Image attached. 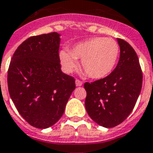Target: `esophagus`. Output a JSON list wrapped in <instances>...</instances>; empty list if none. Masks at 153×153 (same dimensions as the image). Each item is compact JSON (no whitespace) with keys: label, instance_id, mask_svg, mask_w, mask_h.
<instances>
[{"label":"esophagus","instance_id":"1","mask_svg":"<svg viewBox=\"0 0 153 153\" xmlns=\"http://www.w3.org/2000/svg\"><path fill=\"white\" fill-rule=\"evenodd\" d=\"M75 84H76L77 87H80V86L82 85V82L79 79H76L75 80Z\"/></svg>","mask_w":153,"mask_h":153}]
</instances>
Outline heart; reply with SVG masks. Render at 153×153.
<instances>
[{
  "label": "heart",
  "mask_w": 153,
  "mask_h": 153,
  "mask_svg": "<svg viewBox=\"0 0 153 153\" xmlns=\"http://www.w3.org/2000/svg\"><path fill=\"white\" fill-rule=\"evenodd\" d=\"M60 61L64 71L71 73L77 67V60L88 76L103 79L114 70L119 56V46L114 39L95 37L74 45L70 52H60Z\"/></svg>",
  "instance_id": "obj_1"
}]
</instances>
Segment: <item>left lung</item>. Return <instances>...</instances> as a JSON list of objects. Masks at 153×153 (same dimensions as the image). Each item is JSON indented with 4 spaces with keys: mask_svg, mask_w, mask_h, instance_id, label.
Segmentation results:
<instances>
[{
    "mask_svg": "<svg viewBox=\"0 0 153 153\" xmlns=\"http://www.w3.org/2000/svg\"><path fill=\"white\" fill-rule=\"evenodd\" d=\"M120 57L109 75L93 82H85L86 110L98 125L111 128L119 125L133 110L140 96L143 74L134 48L117 39Z\"/></svg>",
    "mask_w": 153,
    "mask_h": 153,
    "instance_id": "obj_1",
    "label": "left lung"
}]
</instances>
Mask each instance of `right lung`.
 <instances>
[{
	"label": "right lung",
	"mask_w": 153,
	"mask_h": 153,
	"mask_svg": "<svg viewBox=\"0 0 153 153\" xmlns=\"http://www.w3.org/2000/svg\"><path fill=\"white\" fill-rule=\"evenodd\" d=\"M56 32L31 36L14 52L8 71L10 98L21 116L39 129L62 117L75 79L61 71Z\"/></svg>",
	"instance_id": "1"
}]
</instances>
